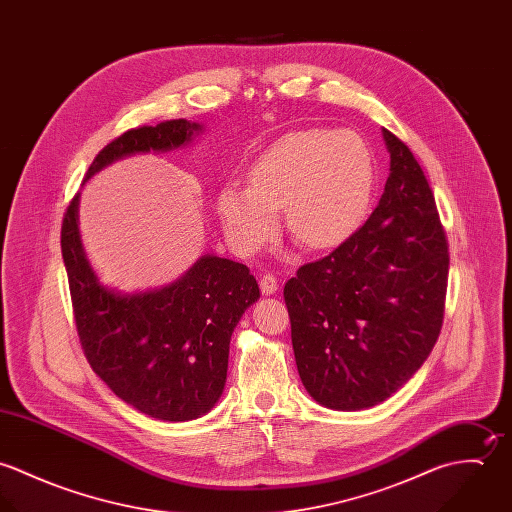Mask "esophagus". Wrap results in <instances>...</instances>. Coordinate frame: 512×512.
I'll use <instances>...</instances> for the list:
<instances>
[{
	"instance_id": "obj_1",
	"label": "esophagus",
	"mask_w": 512,
	"mask_h": 512,
	"mask_svg": "<svg viewBox=\"0 0 512 512\" xmlns=\"http://www.w3.org/2000/svg\"><path fill=\"white\" fill-rule=\"evenodd\" d=\"M260 290H262V293H266V295L276 293V290H278V278H276L274 274L266 272V274L260 278Z\"/></svg>"
}]
</instances>
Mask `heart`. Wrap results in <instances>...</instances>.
Returning a JSON list of instances; mask_svg holds the SVG:
<instances>
[{"label":"heart","mask_w":512,"mask_h":512,"mask_svg":"<svg viewBox=\"0 0 512 512\" xmlns=\"http://www.w3.org/2000/svg\"><path fill=\"white\" fill-rule=\"evenodd\" d=\"M250 187L230 183L217 199L224 232L242 254H254L278 232V211L309 250L347 242L365 222L376 167L365 140L349 130H309L270 147L248 173Z\"/></svg>","instance_id":"1"}]
</instances>
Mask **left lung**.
Listing matches in <instances>:
<instances>
[{
	"mask_svg": "<svg viewBox=\"0 0 512 512\" xmlns=\"http://www.w3.org/2000/svg\"><path fill=\"white\" fill-rule=\"evenodd\" d=\"M390 175L365 224L284 288L295 363L325 408L363 410L390 398L438 341L449 246L430 183L386 128Z\"/></svg>",
	"mask_w": 512,
	"mask_h": 512,
	"instance_id": "obj_1",
	"label": "left lung"
}]
</instances>
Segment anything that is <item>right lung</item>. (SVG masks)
Masks as SVG:
<instances>
[{"instance_id": "obj_1", "label": "right lung", "mask_w": 512, "mask_h": 512, "mask_svg": "<svg viewBox=\"0 0 512 512\" xmlns=\"http://www.w3.org/2000/svg\"><path fill=\"white\" fill-rule=\"evenodd\" d=\"M199 130L183 118L132 128L100 149L86 179L120 157L183 146ZM76 209L78 193L63 217L61 250L86 361L118 398L149 418L187 422L207 414L226 382L230 335L260 297L256 278L240 262L203 256L163 290L110 292L84 256Z\"/></svg>"}]
</instances>
